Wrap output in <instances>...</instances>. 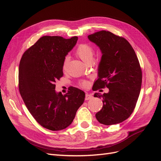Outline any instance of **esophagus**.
<instances>
[{"label": "esophagus", "mask_w": 161, "mask_h": 161, "mask_svg": "<svg viewBox=\"0 0 161 161\" xmlns=\"http://www.w3.org/2000/svg\"><path fill=\"white\" fill-rule=\"evenodd\" d=\"M92 98V95L89 94V93H86L85 100H89V99H91Z\"/></svg>", "instance_id": "obj_1"}]
</instances>
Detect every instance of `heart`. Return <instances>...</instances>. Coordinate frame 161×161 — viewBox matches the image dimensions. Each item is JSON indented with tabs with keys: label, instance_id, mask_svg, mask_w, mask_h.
I'll list each match as a JSON object with an SVG mask.
<instances>
[{
	"label": "heart",
	"instance_id": "heart-1",
	"mask_svg": "<svg viewBox=\"0 0 161 161\" xmlns=\"http://www.w3.org/2000/svg\"><path fill=\"white\" fill-rule=\"evenodd\" d=\"M76 53L86 64L92 62V60H93V48H92L91 45L88 44V43H82V44H80L76 48ZM68 62H69V58L66 57L62 65V69L64 71L66 70ZM87 85H88V82L86 81H82L81 82V85L83 86H86Z\"/></svg>",
	"mask_w": 161,
	"mask_h": 161
}]
</instances>
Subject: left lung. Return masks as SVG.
I'll return each instance as SVG.
<instances>
[{
  "instance_id": "1",
  "label": "left lung",
  "mask_w": 161,
  "mask_h": 161,
  "mask_svg": "<svg viewBox=\"0 0 161 161\" xmlns=\"http://www.w3.org/2000/svg\"><path fill=\"white\" fill-rule=\"evenodd\" d=\"M99 47L102 56L98 66V79L94 91L109 89L108 93L96 92L103 99L102 109L96 114L99 123L114 125L127 119L132 114L142 85V70L130 43L109 31H100L88 36ZM101 91V90H100Z\"/></svg>"
}]
</instances>
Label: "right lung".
Wrapping results in <instances>:
<instances>
[{
  "label": "right lung",
  "instance_id": "1",
  "mask_svg": "<svg viewBox=\"0 0 161 161\" xmlns=\"http://www.w3.org/2000/svg\"><path fill=\"white\" fill-rule=\"evenodd\" d=\"M77 37L43 36L29 48L19 67V89L27 109L43 128L52 131L66 128L85 101V93L72 86L65 95L55 90L63 76L66 56Z\"/></svg>",
  "mask_w": 161,
  "mask_h": 161
}]
</instances>
